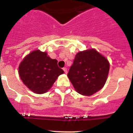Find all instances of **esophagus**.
I'll use <instances>...</instances> for the list:
<instances>
[{"label": "esophagus", "mask_w": 133, "mask_h": 133, "mask_svg": "<svg viewBox=\"0 0 133 133\" xmlns=\"http://www.w3.org/2000/svg\"><path fill=\"white\" fill-rule=\"evenodd\" d=\"M63 70H64V72H65L66 74L67 73V69H66V67L63 68Z\"/></svg>", "instance_id": "1"}]
</instances>
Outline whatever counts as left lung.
<instances>
[{"instance_id":"8db88e82","label":"left lung","mask_w":133,"mask_h":133,"mask_svg":"<svg viewBox=\"0 0 133 133\" xmlns=\"http://www.w3.org/2000/svg\"><path fill=\"white\" fill-rule=\"evenodd\" d=\"M109 61L95 49L76 55L68 77L77 92L90 96L104 87L109 74Z\"/></svg>"}]
</instances>
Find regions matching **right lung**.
<instances>
[{"label":"right lung","mask_w":133,"mask_h":133,"mask_svg":"<svg viewBox=\"0 0 133 133\" xmlns=\"http://www.w3.org/2000/svg\"><path fill=\"white\" fill-rule=\"evenodd\" d=\"M45 52L34 50L26 56L18 67V74L23 83L36 94L47 92L59 75L64 73Z\"/></svg>","instance_id":"obj_1"}]
</instances>
